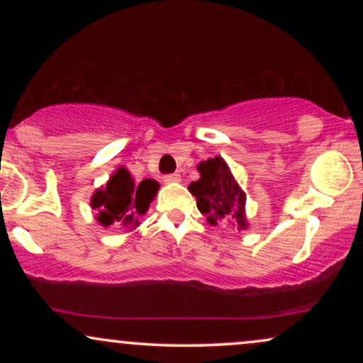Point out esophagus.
<instances>
[{
    "mask_svg": "<svg viewBox=\"0 0 363 363\" xmlns=\"http://www.w3.org/2000/svg\"><path fill=\"white\" fill-rule=\"evenodd\" d=\"M180 180H182L180 173H168V175H163V182L165 183H177Z\"/></svg>",
    "mask_w": 363,
    "mask_h": 363,
    "instance_id": "obj_1",
    "label": "esophagus"
}]
</instances>
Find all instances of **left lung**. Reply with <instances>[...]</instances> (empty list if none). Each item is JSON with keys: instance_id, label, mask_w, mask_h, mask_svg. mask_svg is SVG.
<instances>
[{"instance_id": "left-lung-1", "label": "left lung", "mask_w": 363, "mask_h": 363, "mask_svg": "<svg viewBox=\"0 0 363 363\" xmlns=\"http://www.w3.org/2000/svg\"><path fill=\"white\" fill-rule=\"evenodd\" d=\"M200 180L193 182L191 195L196 196V206L210 225H226L235 231L247 228L245 216L246 195L221 157L210 158L198 165Z\"/></svg>"}]
</instances>
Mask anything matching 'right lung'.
Wrapping results in <instances>:
<instances>
[{
    "instance_id": "add662e5",
    "label": "right lung",
    "mask_w": 363,
    "mask_h": 363,
    "mask_svg": "<svg viewBox=\"0 0 363 363\" xmlns=\"http://www.w3.org/2000/svg\"><path fill=\"white\" fill-rule=\"evenodd\" d=\"M158 186L150 178L137 185L125 168H118L107 185L94 193L91 205L99 210L97 221L102 226L116 225L123 230L137 226L138 218L147 213Z\"/></svg>"
}]
</instances>
